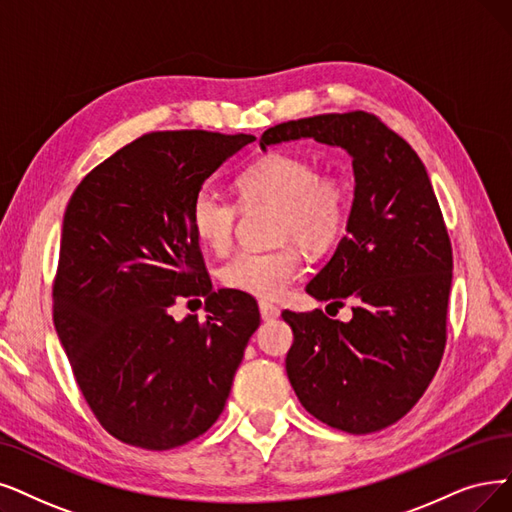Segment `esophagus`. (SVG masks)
<instances>
[{
    "mask_svg": "<svg viewBox=\"0 0 512 512\" xmlns=\"http://www.w3.org/2000/svg\"><path fill=\"white\" fill-rule=\"evenodd\" d=\"M260 306V317L264 319V321H273V319H277L279 317V309L275 304H271V302H260L258 304Z\"/></svg>",
    "mask_w": 512,
    "mask_h": 512,
    "instance_id": "obj_1",
    "label": "esophagus"
}]
</instances>
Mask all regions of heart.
<instances>
[{"label": "heart", "mask_w": 512, "mask_h": 512, "mask_svg": "<svg viewBox=\"0 0 512 512\" xmlns=\"http://www.w3.org/2000/svg\"><path fill=\"white\" fill-rule=\"evenodd\" d=\"M235 187L243 208H275V239L292 241L273 252H239L220 269L231 290L256 298H279L302 271L304 250L321 254L342 237L351 214V193L342 176L317 172L313 161L292 153H269L245 168ZM239 206L210 187L195 193L191 224L197 239L216 254L233 243Z\"/></svg>", "instance_id": "obj_1"}]
</instances>
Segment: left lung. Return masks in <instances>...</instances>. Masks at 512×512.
Returning <instances> with one entry per match:
<instances>
[{
	"label": "left lung",
	"mask_w": 512,
	"mask_h": 512,
	"mask_svg": "<svg viewBox=\"0 0 512 512\" xmlns=\"http://www.w3.org/2000/svg\"><path fill=\"white\" fill-rule=\"evenodd\" d=\"M298 138L353 157L346 235L306 285L317 300H353V319L283 311L294 332L285 372L317 420L344 433H374L412 410L441 363L452 243L424 163L376 115L285 121L262 134L260 149Z\"/></svg>",
	"instance_id": "obj_1"
}]
</instances>
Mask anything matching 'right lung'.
Here are the masks:
<instances>
[{
    "mask_svg": "<svg viewBox=\"0 0 512 512\" xmlns=\"http://www.w3.org/2000/svg\"><path fill=\"white\" fill-rule=\"evenodd\" d=\"M256 140L206 130L151 132L113 153L69 199L52 288L54 325L90 410L115 439L163 452L218 420L258 304L212 292L191 203L224 161ZM206 295L209 317L169 306Z\"/></svg>",
    "mask_w": 512,
    "mask_h": 512,
    "instance_id": "right-lung-1",
    "label": "right lung"
}]
</instances>
